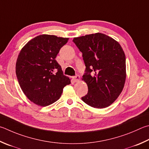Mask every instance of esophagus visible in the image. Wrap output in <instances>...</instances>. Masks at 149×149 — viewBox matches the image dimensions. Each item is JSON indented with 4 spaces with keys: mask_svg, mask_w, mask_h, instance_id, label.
Masks as SVG:
<instances>
[{
    "mask_svg": "<svg viewBox=\"0 0 149 149\" xmlns=\"http://www.w3.org/2000/svg\"><path fill=\"white\" fill-rule=\"evenodd\" d=\"M74 80L75 81V82H78V81H79V80H80V77H79V75H75V76H74Z\"/></svg>",
    "mask_w": 149,
    "mask_h": 149,
    "instance_id": "esophagus-1",
    "label": "esophagus"
}]
</instances>
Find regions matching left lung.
I'll list each match as a JSON object with an SVG mask.
<instances>
[{
    "instance_id": "1",
    "label": "left lung",
    "mask_w": 149,
    "mask_h": 149,
    "mask_svg": "<svg viewBox=\"0 0 149 149\" xmlns=\"http://www.w3.org/2000/svg\"><path fill=\"white\" fill-rule=\"evenodd\" d=\"M73 42L83 54L86 70L82 80L88 93L81 98L90 106L102 109L111 105L125 83L126 56L119 43L104 34L74 38Z\"/></svg>"
}]
</instances>
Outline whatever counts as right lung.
Here are the masks:
<instances>
[{
    "instance_id": "1",
    "label": "right lung",
    "mask_w": 149,
    "mask_h": 149,
    "mask_svg": "<svg viewBox=\"0 0 149 149\" xmlns=\"http://www.w3.org/2000/svg\"><path fill=\"white\" fill-rule=\"evenodd\" d=\"M68 38L42 34L26 43L19 54L15 73L21 90L34 104L47 106L57 101L70 79L55 60Z\"/></svg>"
}]
</instances>
